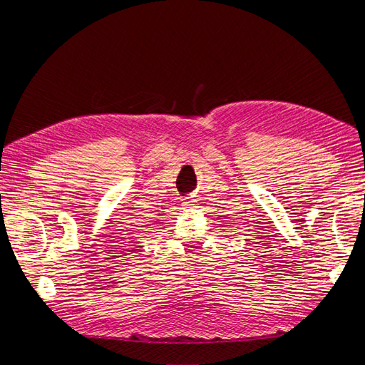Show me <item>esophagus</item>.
<instances>
[{
    "mask_svg": "<svg viewBox=\"0 0 365 365\" xmlns=\"http://www.w3.org/2000/svg\"><path fill=\"white\" fill-rule=\"evenodd\" d=\"M182 205H184V207H187V208H190V207H195V201H192V200H184Z\"/></svg>",
    "mask_w": 365,
    "mask_h": 365,
    "instance_id": "34e87169",
    "label": "esophagus"
}]
</instances>
